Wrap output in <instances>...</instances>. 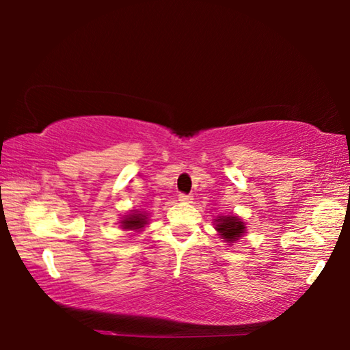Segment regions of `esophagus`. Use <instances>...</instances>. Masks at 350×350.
<instances>
[{
    "label": "esophagus",
    "instance_id": "1",
    "mask_svg": "<svg viewBox=\"0 0 350 350\" xmlns=\"http://www.w3.org/2000/svg\"><path fill=\"white\" fill-rule=\"evenodd\" d=\"M178 200H180V202H183V204H191L194 200V198L191 194H180Z\"/></svg>",
    "mask_w": 350,
    "mask_h": 350
}]
</instances>
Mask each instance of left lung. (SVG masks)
<instances>
[{
    "label": "left lung",
    "mask_w": 350,
    "mask_h": 350,
    "mask_svg": "<svg viewBox=\"0 0 350 350\" xmlns=\"http://www.w3.org/2000/svg\"><path fill=\"white\" fill-rule=\"evenodd\" d=\"M215 229L218 231L219 237L224 239L228 243H234L245 232V223L241 221L239 217L226 215V217H218L215 219Z\"/></svg>",
    "instance_id": "1"
}]
</instances>
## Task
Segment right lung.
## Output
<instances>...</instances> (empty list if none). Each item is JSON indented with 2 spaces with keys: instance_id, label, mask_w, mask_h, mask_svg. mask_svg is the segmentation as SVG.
<instances>
[{
  "instance_id": "add662e5",
  "label": "right lung",
  "mask_w": 350,
  "mask_h": 350,
  "mask_svg": "<svg viewBox=\"0 0 350 350\" xmlns=\"http://www.w3.org/2000/svg\"><path fill=\"white\" fill-rule=\"evenodd\" d=\"M148 224V215L132 212L131 215H126L124 219H121L122 229H129V231H140Z\"/></svg>"
}]
</instances>
